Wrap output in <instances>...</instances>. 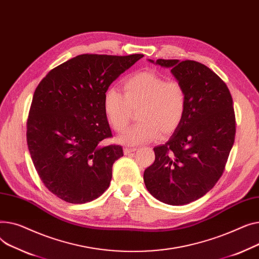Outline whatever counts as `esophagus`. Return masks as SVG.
<instances>
[{"label":"esophagus","instance_id":"esophagus-1","mask_svg":"<svg viewBox=\"0 0 259 259\" xmlns=\"http://www.w3.org/2000/svg\"><path fill=\"white\" fill-rule=\"evenodd\" d=\"M136 147H125L124 148V154L125 155H130L132 153H134V151H136Z\"/></svg>","mask_w":259,"mask_h":259}]
</instances>
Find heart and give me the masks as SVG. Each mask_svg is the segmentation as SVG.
Instances as JSON below:
<instances>
[{
    "mask_svg": "<svg viewBox=\"0 0 259 259\" xmlns=\"http://www.w3.org/2000/svg\"><path fill=\"white\" fill-rule=\"evenodd\" d=\"M124 95L115 88L105 91L103 110L110 125L122 133L131 122L132 112L138 111L140 122L121 135L119 142L137 145L178 130L187 108V93L178 80H166L150 71L131 75L123 83Z\"/></svg>",
    "mask_w": 259,
    "mask_h": 259,
    "instance_id": "heart-1",
    "label": "heart"
}]
</instances>
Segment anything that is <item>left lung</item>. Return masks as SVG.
Masks as SVG:
<instances>
[{
  "label": "left lung",
  "instance_id": "obj_1",
  "mask_svg": "<svg viewBox=\"0 0 259 259\" xmlns=\"http://www.w3.org/2000/svg\"><path fill=\"white\" fill-rule=\"evenodd\" d=\"M156 64L171 68L184 85L187 108L171 138L154 148L156 159L144 171V183L159 201L185 205L213 188L225 170L236 133L233 100L220 76L201 63L157 59Z\"/></svg>",
  "mask_w": 259,
  "mask_h": 259
}]
</instances>
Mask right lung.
<instances>
[{
    "label": "right lung",
    "mask_w": 259,
    "mask_h": 259,
    "mask_svg": "<svg viewBox=\"0 0 259 259\" xmlns=\"http://www.w3.org/2000/svg\"><path fill=\"white\" fill-rule=\"evenodd\" d=\"M143 56L81 54L52 69L35 89L27 144L44 185L59 199L84 204L109 188L123 149L100 144L113 137L103 96Z\"/></svg>",
    "instance_id": "right-lung-1"
}]
</instances>
